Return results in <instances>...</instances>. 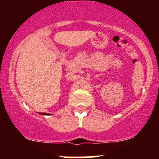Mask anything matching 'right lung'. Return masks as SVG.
I'll return each instance as SVG.
<instances>
[{"mask_svg":"<svg viewBox=\"0 0 159 159\" xmlns=\"http://www.w3.org/2000/svg\"><path fill=\"white\" fill-rule=\"evenodd\" d=\"M39 114L41 115H51L50 114H47V113H39Z\"/></svg>","mask_w":159,"mask_h":159,"instance_id":"1","label":"right lung"}]
</instances>
